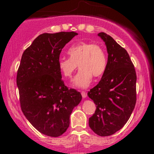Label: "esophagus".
I'll return each instance as SVG.
<instances>
[{"mask_svg": "<svg viewBox=\"0 0 154 154\" xmlns=\"http://www.w3.org/2000/svg\"><path fill=\"white\" fill-rule=\"evenodd\" d=\"M81 94H82V96L83 98H85L86 97H87V94H86V93L85 91L81 92Z\"/></svg>", "mask_w": 154, "mask_h": 154, "instance_id": "esophagus-1", "label": "esophagus"}]
</instances>
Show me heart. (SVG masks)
Returning a JSON list of instances; mask_svg holds the SVG:
<instances>
[{
	"label": "heart",
	"instance_id": "1",
	"mask_svg": "<svg viewBox=\"0 0 154 154\" xmlns=\"http://www.w3.org/2000/svg\"><path fill=\"white\" fill-rule=\"evenodd\" d=\"M68 54L70 58L59 59L58 67L64 77H70L79 65L80 69L72 81L74 87L88 88L93 76L101 77L107 69L106 52L99 45L92 43L75 44L69 48Z\"/></svg>",
	"mask_w": 154,
	"mask_h": 154
}]
</instances>
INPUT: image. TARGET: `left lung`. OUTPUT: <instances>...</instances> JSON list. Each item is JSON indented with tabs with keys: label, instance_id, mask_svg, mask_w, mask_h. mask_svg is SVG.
<instances>
[{
	"label": "left lung",
	"instance_id": "8db88e82",
	"mask_svg": "<svg viewBox=\"0 0 154 154\" xmlns=\"http://www.w3.org/2000/svg\"><path fill=\"white\" fill-rule=\"evenodd\" d=\"M98 36L106 46L108 66L98 84L88 93L96 106L89 126L98 135L109 136L123 128L135 109L137 76L127 51L105 32Z\"/></svg>",
	"mask_w": 154,
	"mask_h": 154
}]
</instances>
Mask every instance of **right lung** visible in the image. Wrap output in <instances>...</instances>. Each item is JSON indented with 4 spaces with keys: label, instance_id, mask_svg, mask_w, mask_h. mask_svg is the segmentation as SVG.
<instances>
[{
    "label": "right lung",
    "instance_id": "add662e5",
    "mask_svg": "<svg viewBox=\"0 0 154 154\" xmlns=\"http://www.w3.org/2000/svg\"><path fill=\"white\" fill-rule=\"evenodd\" d=\"M75 32L43 33L23 53L17 77L21 109L26 119L43 135L59 137L69 126V116L82 100L61 79L58 61Z\"/></svg>",
    "mask_w": 154,
    "mask_h": 154
}]
</instances>
